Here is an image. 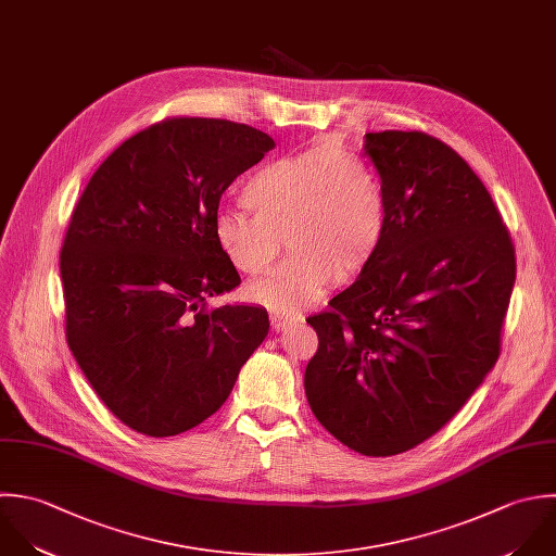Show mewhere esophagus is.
I'll return each instance as SVG.
<instances>
[{
    "instance_id": "34e87169",
    "label": "esophagus",
    "mask_w": 556,
    "mask_h": 556,
    "mask_svg": "<svg viewBox=\"0 0 556 556\" xmlns=\"http://www.w3.org/2000/svg\"><path fill=\"white\" fill-rule=\"evenodd\" d=\"M294 320H296L294 316H288V314H281V312H270V327H273V331H283Z\"/></svg>"
}]
</instances>
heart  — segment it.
<instances>
[{"label": "heart", "mask_w": 556, "mask_h": 556, "mask_svg": "<svg viewBox=\"0 0 556 556\" xmlns=\"http://www.w3.org/2000/svg\"><path fill=\"white\" fill-rule=\"evenodd\" d=\"M251 214L223 210L214 240L242 275H266L286 233L292 255L249 296L275 312L307 307L329 283L359 275L386 233V194L370 160L351 147L320 144L260 166L242 186Z\"/></svg>", "instance_id": "1"}]
</instances>
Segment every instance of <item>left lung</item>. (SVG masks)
Returning <instances> with one entry per match:
<instances>
[{"label": "left lung", "instance_id": "1", "mask_svg": "<svg viewBox=\"0 0 556 556\" xmlns=\"http://www.w3.org/2000/svg\"><path fill=\"white\" fill-rule=\"evenodd\" d=\"M386 233L357 281L307 318L316 420L366 457L435 435L501 355L516 247L468 162L425 131H370Z\"/></svg>", "mask_w": 556, "mask_h": 556}]
</instances>
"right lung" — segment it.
Masks as SVG:
<instances>
[{"label": "right lung", "instance_id": "add662e5", "mask_svg": "<svg viewBox=\"0 0 556 556\" xmlns=\"http://www.w3.org/2000/svg\"><path fill=\"white\" fill-rule=\"evenodd\" d=\"M275 149L244 123L168 116L127 138L84 188L60 249L66 344L101 403L149 438L227 401L268 314L207 307L240 283L214 240L229 184Z\"/></svg>", "mask_w": 556, "mask_h": 556}]
</instances>
